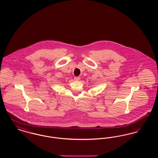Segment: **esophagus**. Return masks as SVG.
I'll return each instance as SVG.
<instances>
[{
	"label": "esophagus",
	"mask_w": 158,
	"mask_h": 158,
	"mask_svg": "<svg viewBox=\"0 0 158 158\" xmlns=\"http://www.w3.org/2000/svg\"><path fill=\"white\" fill-rule=\"evenodd\" d=\"M74 79L75 81H79V80L81 79V77H75Z\"/></svg>",
	"instance_id": "esophagus-1"
}]
</instances>
